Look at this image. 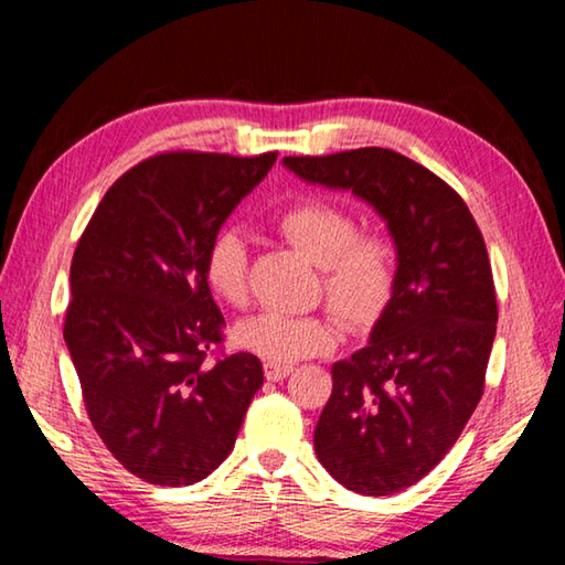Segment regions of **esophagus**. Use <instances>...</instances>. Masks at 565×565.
Listing matches in <instances>:
<instances>
[{
	"instance_id": "34e87169",
	"label": "esophagus",
	"mask_w": 565,
	"mask_h": 565,
	"mask_svg": "<svg viewBox=\"0 0 565 565\" xmlns=\"http://www.w3.org/2000/svg\"><path fill=\"white\" fill-rule=\"evenodd\" d=\"M294 371L289 363H264V376L269 381H284Z\"/></svg>"
}]
</instances>
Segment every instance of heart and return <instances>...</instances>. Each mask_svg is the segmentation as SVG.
<instances>
[{"instance_id": "b5f03b06", "label": "heart", "mask_w": 565, "mask_h": 565, "mask_svg": "<svg viewBox=\"0 0 565 565\" xmlns=\"http://www.w3.org/2000/svg\"><path fill=\"white\" fill-rule=\"evenodd\" d=\"M276 228L321 269L331 309L351 323L374 321L396 289L398 256L384 232H356V218L327 199H303L276 216ZM204 276L218 299H248V246L238 228L214 234L204 254ZM337 323L321 313L264 311L236 327V343L269 363H294L329 351Z\"/></svg>"}]
</instances>
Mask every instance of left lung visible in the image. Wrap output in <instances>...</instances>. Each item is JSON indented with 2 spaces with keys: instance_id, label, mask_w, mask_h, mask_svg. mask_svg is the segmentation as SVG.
Segmentation results:
<instances>
[{
  "instance_id": "left-lung-1",
  "label": "left lung",
  "mask_w": 565,
  "mask_h": 565,
  "mask_svg": "<svg viewBox=\"0 0 565 565\" xmlns=\"http://www.w3.org/2000/svg\"><path fill=\"white\" fill-rule=\"evenodd\" d=\"M284 167L363 199L396 244L394 296L366 347L331 366L313 448L349 491L398 493L451 451L483 396L499 321L489 252L463 199L398 151L284 157Z\"/></svg>"
}]
</instances>
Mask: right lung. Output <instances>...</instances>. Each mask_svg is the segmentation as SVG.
Here are the masks:
<instances>
[{
    "mask_svg": "<svg viewBox=\"0 0 565 565\" xmlns=\"http://www.w3.org/2000/svg\"><path fill=\"white\" fill-rule=\"evenodd\" d=\"M276 157H151L114 181L76 244L66 349L94 431L147 483L191 486L222 466L264 384L254 353L206 361L224 317L204 254Z\"/></svg>",
    "mask_w": 565,
    "mask_h": 565,
    "instance_id": "right-lung-1",
    "label": "right lung"
}]
</instances>
